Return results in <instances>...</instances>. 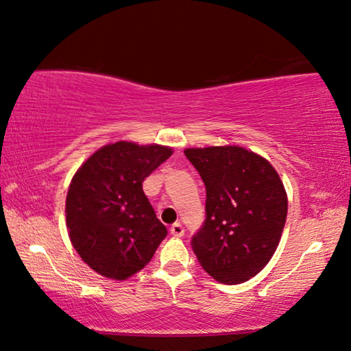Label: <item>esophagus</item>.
<instances>
[{
    "mask_svg": "<svg viewBox=\"0 0 351 351\" xmlns=\"http://www.w3.org/2000/svg\"><path fill=\"white\" fill-rule=\"evenodd\" d=\"M170 233L173 234V237L180 238V237H182V234H184V227H182L180 222H176V223H173V226L170 227Z\"/></svg>",
    "mask_w": 351,
    "mask_h": 351,
    "instance_id": "esophagus-1",
    "label": "esophagus"
}]
</instances>
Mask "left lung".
Wrapping results in <instances>:
<instances>
[{"label": "left lung", "instance_id": "1", "mask_svg": "<svg viewBox=\"0 0 351 351\" xmlns=\"http://www.w3.org/2000/svg\"><path fill=\"white\" fill-rule=\"evenodd\" d=\"M186 158L206 189V219L192 250L209 276L234 285L273 257L287 219V193L274 167L239 146L189 148Z\"/></svg>", "mask_w": 351, "mask_h": 351}]
</instances>
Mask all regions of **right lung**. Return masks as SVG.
Wrapping results in <instances>:
<instances>
[{
	"mask_svg": "<svg viewBox=\"0 0 351 351\" xmlns=\"http://www.w3.org/2000/svg\"><path fill=\"white\" fill-rule=\"evenodd\" d=\"M171 148L118 142L96 151L72 178L66 198L71 243L96 273L124 280L143 269L167 237L142 182Z\"/></svg>",
	"mask_w": 351,
	"mask_h": 351,
	"instance_id": "1",
	"label": "right lung"
}]
</instances>
